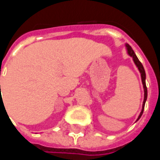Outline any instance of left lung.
Segmentation results:
<instances>
[{
    "instance_id": "obj_1",
    "label": "left lung",
    "mask_w": 160,
    "mask_h": 160,
    "mask_svg": "<svg viewBox=\"0 0 160 160\" xmlns=\"http://www.w3.org/2000/svg\"><path fill=\"white\" fill-rule=\"evenodd\" d=\"M125 46H126V52H127V54L130 56V57H132V60H133V62H134V64L136 66V68H138L139 72H140V74H141V78H142V86H143V92H144V98H143V102H142V111H141V113L139 115L138 118L136 121H138L140 118H141V117H142V115L143 113V109H144V106H145V102L147 101V96H148V92H147V87H146V74H145V70H144V68H143V66L142 64L140 62V60L137 58V56L135 55V53L134 52L132 51V47L130 46L128 43H126L125 44Z\"/></svg>"
}]
</instances>
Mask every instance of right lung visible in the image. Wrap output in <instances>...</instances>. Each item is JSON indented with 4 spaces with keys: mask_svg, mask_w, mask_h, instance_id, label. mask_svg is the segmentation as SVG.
Masks as SVG:
<instances>
[{
    "mask_svg": "<svg viewBox=\"0 0 160 160\" xmlns=\"http://www.w3.org/2000/svg\"><path fill=\"white\" fill-rule=\"evenodd\" d=\"M0 87H1V86H0Z\"/></svg>",
    "mask_w": 160,
    "mask_h": 160,
    "instance_id": "1",
    "label": "right lung"
}]
</instances>
